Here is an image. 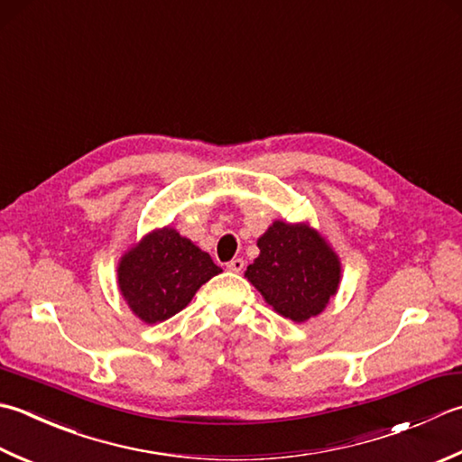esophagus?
I'll use <instances>...</instances> for the list:
<instances>
[{
    "label": "esophagus",
    "instance_id": "1",
    "mask_svg": "<svg viewBox=\"0 0 462 462\" xmlns=\"http://www.w3.org/2000/svg\"><path fill=\"white\" fill-rule=\"evenodd\" d=\"M226 268H228L230 270V273H242V270H244V260L242 258H232L230 262H228V264H226Z\"/></svg>",
    "mask_w": 462,
    "mask_h": 462
}]
</instances>
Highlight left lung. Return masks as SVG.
Listing matches in <instances>:
<instances>
[{
	"label": "left lung",
	"instance_id": "1",
	"mask_svg": "<svg viewBox=\"0 0 462 462\" xmlns=\"http://www.w3.org/2000/svg\"><path fill=\"white\" fill-rule=\"evenodd\" d=\"M258 248L260 256L244 276L278 314L306 322L327 309L340 284V260L319 232L276 220L258 238Z\"/></svg>",
	"mask_w": 462,
	"mask_h": 462
}]
</instances>
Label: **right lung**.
I'll return each instance as SVG.
<instances>
[{
  "instance_id": "add662e5",
  "label": "right lung",
  "mask_w": 462,
  "mask_h": 462,
  "mask_svg": "<svg viewBox=\"0 0 462 462\" xmlns=\"http://www.w3.org/2000/svg\"><path fill=\"white\" fill-rule=\"evenodd\" d=\"M220 273L208 252L166 226L125 252L117 264V286L142 322L156 324L186 309L198 288Z\"/></svg>"
}]
</instances>
